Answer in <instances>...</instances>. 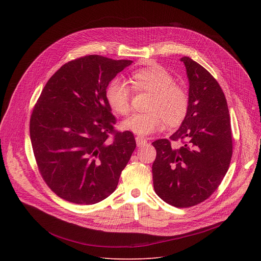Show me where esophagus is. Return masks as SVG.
<instances>
[{
    "instance_id": "obj_1",
    "label": "esophagus",
    "mask_w": 261,
    "mask_h": 261,
    "mask_svg": "<svg viewBox=\"0 0 261 261\" xmlns=\"http://www.w3.org/2000/svg\"><path fill=\"white\" fill-rule=\"evenodd\" d=\"M135 140H136L137 146H143V145H145L147 143V140L145 138H143L142 136H137L135 138Z\"/></svg>"
}]
</instances>
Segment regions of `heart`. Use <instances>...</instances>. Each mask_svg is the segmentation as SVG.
<instances>
[{
  "mask_svg": "<svg viewBox=\"0 0 261 261\" xmlns=\"http://www.w3.org/2000/svg\"><path fill=\"white\" fill-rule=\"evenodd\" d=\"M133 88L138 92L151 93L146 113L133 114L121 123L124 130L137 135H148L163 128L164 122L178 126L189 109V96L182 87L174 84V77L161 66L137 70L131 77ZM109 107L118 115H126L130 109L131 90L121 77L111 80L105 92Z\"/></svg>",
  "mask_w": 261,
  "mask_h": 261,
  "instance_id": "1",
  "label": "heart"
}]
</instances>
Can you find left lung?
Here are the masks:
<instances>
[{
	"instance_id": "8db88e82",
	"label": "left lung",
	"mask_w": 261,
	"mask_h": 261,
	"mask_svg": "<svg viewBox=\"0 0 261 261\" xmlns=\"http://www.w3.org/2000/svg\"><path fill=\"white\" fill-rule=\"evenodd\" d=\"M189 81V109L169 138L182 140L178 148L168 139L152 144L154 189L165 202L189 207L208 198L225 176L231 156L232 138L226 98L218 82L189 57L180 58Z\"/></svg>"
}]
</instances>
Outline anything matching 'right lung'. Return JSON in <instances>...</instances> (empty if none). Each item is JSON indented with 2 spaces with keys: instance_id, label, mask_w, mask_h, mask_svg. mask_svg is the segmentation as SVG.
<instances>
[{
  "instance_id": "1",
  "label": "right lung",
  "mask_w": 261,
  "mask_h": 261,
  "mask_svg": "<svg viewBox=\"0 0 261 261\" xmlns=\"http://www.w3.org/2000/svg\"><path fill=\"white\" fill-rule=\"evenodd\" d=\"M130 60L92 55L63 65L45 85L30 120L39 171L61 198L94 204L113 193L136 147L130 131L118 132L105 92Z\"/></svg>"
}]
</instances>
